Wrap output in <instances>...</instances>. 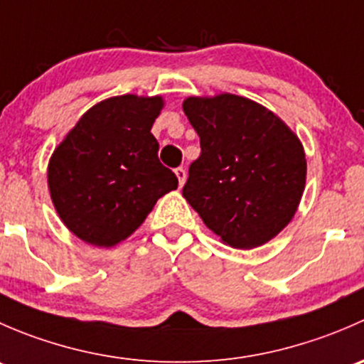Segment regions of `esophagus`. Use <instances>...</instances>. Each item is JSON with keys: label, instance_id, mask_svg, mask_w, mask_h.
Returning a JSON list of instances; mask_svg holds the SVG:
<instances>
[{"label": "esophagus", "instance_id": "34e87169", "mask_svg": "<svg viewBox=\"0 0 364 364\" xmlns=\"http://www.w3.org/2000/svg\"><path fill=\"white\" fill-rule=\"evenodd\" d=\"M176 176H178V181H179V186H183L185 185V181H186V171L183 167H178L176 168Z\"/></svg>", "mask_w": 364, "mask_h": 364}]
</instances>
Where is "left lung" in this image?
<instances>
[{"label":"left lung","mask_w":364,"mask_h":364,"mask_svg":"<svg viewBox=\"0 0 364 364\" xmlns=\"http://www.w3.org/2000/svg\"><path fill=\"white\" fill-rule=\"evenodd\" d=\"M183 111L200 137L183 197L229 247L250 250L273 240L294 216L306 181L297 135L237 95L190 97Z\"/></svg>","instance_id":"left-lung-1"}]
</instances>
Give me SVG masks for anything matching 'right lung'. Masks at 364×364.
Listing matches in <instances>:
<instances>
[{
    "label": "right lung",
    "instance_id": "obj_1",
    "mask_svg": "<svg viewBox=\"0 0 364 364\" xmlns=\"http://www.w3.org/2000/svg\"><path fill=\"white\" fill-rule=\"evenodd\" d=\"M161 97L123 95L93 105L54 149L50 199L79 240L114 247L146 220L178 178L159 160L151 127Z\"/></svg>",
    "mask_w": 364,
    "mask_h": 364
}]
</instances>
